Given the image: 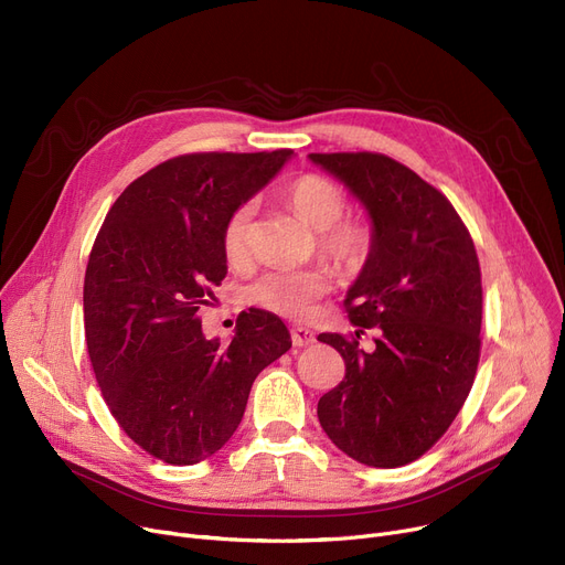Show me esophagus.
<instances>
[{"instance_id":"esophagus-1","label":"esophagus","mask_w":565,"mask_h":565,"mask_svg":"<svg viewBox=\"0 0 565 565\" xmlns=\"http://www.w3.org/2000/svg\"><path fill=\"white\" fill-rule=\"evenodd\" d=\"M290 339H292L295 345H300V348L316 343V334L307 328H300V324H295V328L290 330Z\"/></svg>"}]
</instances>
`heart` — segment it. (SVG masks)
Listing matches in <instances>:
<instances>
[{"mask_svg": "<svg viewBox=\"0 0 565 565\" xmlns=\"http://www.w3.org/2000/svg\"><path fill=\"white\" fill-rule=\"evenodd\" d=\"M286 203L307 224L318 228V249L341 270L354 273L373 252V228L362 217H348V194L330 178L307 173L284 190ZM256 203L235 205L224 222L222 249L231 265H243L252 254ZM332 290V273L324 265L279 267L260 275L252 286V300L284 318L302 320L313 313L320 298Z\"/></svg>", "mask_w": 565, "mask_h": 565, "instance_id": "1", "label": "heart"}]
</instances>
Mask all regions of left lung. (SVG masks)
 <instances>
[{
  "label": "left lung",
  "instance_id": "left-lung-1",
  "mask_svg": "<svg viewBox=\"0 0 565 565\" xmlns=\"http://www.w3.org/2000/svg\"><path fill=\"white\" fill-rule=\"evenodd\" d=\"M373 220V252L348 290L354 334H320L345 377L318 401L322 430L371 467L422 458L462 409L481 358L483 288L471 235L451 201L390 156L311 153ZM376 330V348L359 339Z\"/></svg>",
  "mask_w": 565,
  "mask_h": 565
}]
</instances>
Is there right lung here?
I'll use <instances>...</instances> for the list:
<instances>
[{
	"label": "right lung",
	"mask_w": 565,
	"mask_h": 565,
	"mask_svg": "<svg viewBox=\"0 0 565 565\" xmlns=\"http://www.w3.org/2000/svg\"><path fill=\"white\" fill-rule=\"evenodd\" d=\"M292 151L185 153L114 201L88 254L84 337L103 398L148 456L185 467L241 426L256 375L290 348L279 316L249 309L228 345L199 309L226 277L224 222Z\"/></svg>",
	"instance_id": "add662e5"
}]
</instances>
